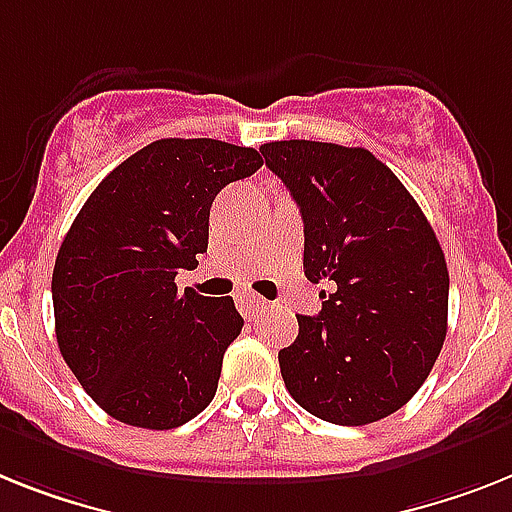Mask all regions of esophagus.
<instances>
[{
  "instance_id": "esophagus-1",
  "label": "esophagus",
  "mask_w": 512,
  "mask_h": 512,
  "mask_svg": "<svg viewBox=\"0 0 512 512\" xmlns=\"http://www.w3.org/2000/svg\"><path fill=\"white\" fill-rule=\"evenodd\" d=\"M238 306H240V311L248 316V319H253V316H259V311H264L266 301L256 293H240L238 295Z\"/></svg>"
}]
</instances>
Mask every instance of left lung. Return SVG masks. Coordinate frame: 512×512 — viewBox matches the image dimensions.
Listing matches in <instances>:
<instances>
[{
    "mask_svg": "<svg viewBox=\"0 0 512 512\" xmlns=\"http://www.w3.org/2000/svg\"><path fill=\"white\" fill-rule=\"evenodd\" d=\"M303 217V269L322 290L280 350L293 400L340 426L374 424L429 377L447 335L445 253L421 206L366 149L319 141L261 146Z\"/></svg>",
    "mask_w": 512,
    "mask_h": 512,
    "instance_id": "8db88e82",
    "label": "left lung"
}]
</instances>
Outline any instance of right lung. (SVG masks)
I'll return each instance as SVG.
<instances>
[{
	"instance_id": "1",
	"label": "right lung",
	"mask_w": 512,
	"mask_h": 512,
	"mask_svg": "<svg viewBox=\"0 0 512 512\" xmlns=\"http://www.w3.org/2000/svg\"><path fill=\"white\" fill-rule=\"evenodd\" d=\"M256 149L162 138L114 167L78 211L52 274L59 353L101 411L175 429L214 400L243 329L232 298L177 293L209 246L211 201L261 167Z\"/></svg>"
}]
</instances>
